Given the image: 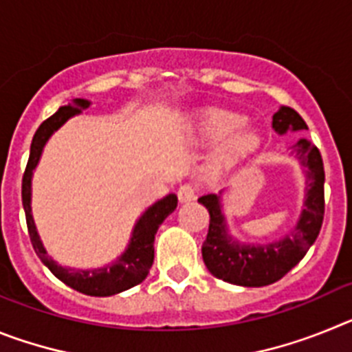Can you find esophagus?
<instances>
[{"mask_svg":"<svg viewBox=\"0 0 352 352\" xmlns=\"http://www.w3.org/2000/svg\"><path fill=\"white\" fill-rule=\"evenodd\" d=\"M179 203H190L195 199V186L194 185H183L178 190Z\"/></svg>","mask_w":352,"mask_h":352,"instance_id":"esophagus-1","label":"esophagus"}]
</instances>
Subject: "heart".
<instances>
[{"label": "heart", "mask_w": 352, "mask_h": 352, "mask_svg": "<svg viewBox=\"0 0 352 352\" xmlns=\"http://www.w3.org/2000/svg\"><path fill=\"white\" fill-rule=\"evenodd\" d=\"M245 123V116L226 109H204L197 114L192 123V133L195 138L204 142L222 139L211 160L213 167L229 166L259 148V135L250 129H241Z\"/></svg>", "instance_id": "obj_1"}]
</instances>
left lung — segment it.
<instances>
[{
  "instance_id": "1",
  "label": "left lung",
  "mask_w": 352,
  "mask_h": 352,
  "mask_svg": "<svg viewBox=\"0 0 352 352\" xmlns=\"http://www.w3.org/2000/svg\"><path fill=\"white\" fill-rule=\"evenodd\" d=\"M272 126L278 135L309 129L294 109L284 105L273 114ZM291 155L303 167L307 186L303 210L291 232L280 239L268 243H243L232 238L223 214V190L199 197V203L210 211V229L203 243V261L213 276L243 287L270 285L291 272L314 245L324 219L322 158L309 139H300L291 148Z\"/></svg>"
}]
</instances>
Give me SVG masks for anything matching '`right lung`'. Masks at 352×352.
Wrapping results in <instances>:
<instances>
[{"label": "right lung", "mask_w": 352, "mask_h": 352, "mask_svg": "<svg viewBox=\"0 0 352 352\" xmlns=\"http://www.w3.org/2000/svg\"><path fill=\"white\" fill-rule=\"evenodd\" d=\"M89 105H91V102L86 100V98H74L70 105H63V107L58 109L49 120H45L38 126V130L33 135V141H31L30 160H28L23 176V206L24 213H26L31 245L35 248L40 261L51 270L52 275L60 278L68 287L76 289L82 294H88V296H113V294L141 284L148 276L155 257V234H157L162 222L176 210L178 197H176V194H167L166 197L158 199L157 203L146 208L144 213L139 217L135 226H133L132 236H130L125 252L118 256L116 261L105 264L102 268H67V266L56 263L52 257H49L47 250H45L38 236V231H36L33 213H31V179H33V173L38 166L43 148L52 138V133L60 130L70 118L79 116Z\"/></svg>", "instance_id": "add662e5"}]
</instances>
